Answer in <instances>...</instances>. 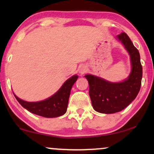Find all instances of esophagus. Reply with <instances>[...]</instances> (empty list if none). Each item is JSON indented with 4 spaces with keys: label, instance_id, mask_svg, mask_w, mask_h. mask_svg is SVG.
<instances>
[{
    "label": "esophagus",
    "instance_id": "esophagus-1",
    "mask_svg": "<svg viewBox=\"0 0 154 154\" xmlns=\"http://www.w3.org/2000/svg\"><path fill=\"white\" fill-rule=\"evenodd\" d=\"M86 71H87V68H86L85 66H81L79 68V73H81V75H83L85 73Z\"/></svg>",
    "mask_w": 154,
    "mask_h": 154
}]
</instances>
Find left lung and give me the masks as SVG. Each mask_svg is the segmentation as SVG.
<instances>
[{
  "instance_id": "obj_1",
  "label": "left lung",
  "mask_w": 154,
  "mask_h": 154,
  "mask_svg": "<svg viewBox=\"0 0 154 154\" xmlns=\"http://www.w3.org/2000/svg\"><path fill=\"white\" fill-rule=\"evenodd\" d=\"M116 38L123 44L130 55L131 71L127 79L113 83L97 75H85L89 83L92 107L97 112L106 114L122 111L136 98L142 78V66L138 50L125 33L118 35Z\"/></svg>"
}]
</instances>
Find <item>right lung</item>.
Masks as SVG:
<instances>
[{
    "label": "right lung",
    "instance_id": "obj_1",
    "mask_svg": "<svg viewBox=\"0 0 154 154\" xmlns=\"http://www.w3.org/2000/svg\"><path fill=\"white\" fill-rule=\"evenodd\" d=\"M78 78L77 75H72L53 95L39 102H26L13 94L18 102L31 113L45 118L59 117L66 112L71 90Z\"/></svg>",
    "mask_w": 154,
    "mask_h": 154
}]
</instances>
